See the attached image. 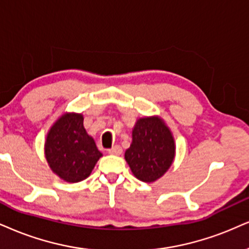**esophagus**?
<instances>
[{
    "instance_id": "obj_1",
    "label": "esophagus",
    "mask_w": 249,
    "mask_h": 249,
    "mask_svg": "<svg viewBox=\"0 0 249 249\" xmlns=\"http://www.w3.org/2000/svg\"><path fill=\"white\" fill-rule=\"evenodd\" d=\"M107 152L109 153V155H121L122 153V148L120 145H115V146H113V148H110V149H108L107 150Z\"/></svg>"
}]
</instances>
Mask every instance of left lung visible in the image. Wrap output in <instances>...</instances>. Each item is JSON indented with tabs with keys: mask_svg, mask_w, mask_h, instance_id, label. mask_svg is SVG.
Returning a JSON list of instances; mask_svg holds the SVG:
<instances>
[{
	"mask_svg": "<svg viewBox=\"0 0 249 249\" xmlns=\"http://www.w3.org/2000/svg\"><path fill=\"white\" fill-rule=\"evenodd\" d=\"M176 146L171 131L159 118L137 120L133 142L124 158L137 179L152 182L170 168Z\"/></svg>",
	"mask_w": 249,
	"mask_h": 249,
	"instance_id": "left-lung-1",
	"label": "left lung"
}]
</instances>
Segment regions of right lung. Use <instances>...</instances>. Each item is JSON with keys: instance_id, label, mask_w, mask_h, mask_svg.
Returning a JSON list of instances; mask_svg holds the SVG:
<instances>
[{"instance_id": "obj_1", "label": "right lung", "mask_w": 249, "mask_h": 249, "mask_svg": "<svg viewBox=\"0 0 249 249\" xmlns=\"http://www.w3.org/2000/svg\"><path fill=\"white\" fill-rule=\"evenodd\" d=\"M45 155L52 171L67 182H79L90 176L101 156L83 125L82 114H66L47 135Z\"/></svg>"}]
</instances>
